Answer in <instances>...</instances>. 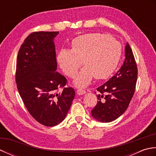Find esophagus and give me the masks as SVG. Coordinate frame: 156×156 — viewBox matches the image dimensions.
Masks as SVG:
<instances>
[{
	"instance_id": "1",
	"label": "esophagus",
	"mask_w": 156,
	"mask_h": 156,
	"mask_svg": "<svg viewBox=\"0 0 156 156\" xmlns=\"http://www.w3.org/2000/svg\"><path fill=\"white\" fill-rule=\"evenodd\" d=\"M86 93V91L83 89H81V88H78L77 90V94L78 95H82Z\"/></svg>"
}]
</instances>
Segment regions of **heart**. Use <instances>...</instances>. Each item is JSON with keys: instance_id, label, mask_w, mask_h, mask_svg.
<instances>
[{"instance_id": "1", "label": "heart", "mask_w": 156, "mask_h": 156, "mask_svg": "<svg viewBox=\"0 0 156 156\" xmlns=\"http://www.w3.org/2000/svg\"><path fill=\"white\" fill-rule=\"evenodd\" d=\"M121 57L120 43L110 35L91 33L74 38L72 49H62L57 55V62L65 74L73 78L83 60L84 67L76 75L74 83L86 87L94 77L105 80L113 74Z\"/></svg>"}]
</instances>
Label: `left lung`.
Listing matches in <instances>:
<instances>
[{"label":"left lung","instance_id":"8db88e82","mask_svg":"<svg viewBox=\"0 0 156 156\" xmlns=\"http://www.w3.org/2000/svg\"><path fill=\"white\" fill-rule=\"evenodd\" d=\"M125 54V61L119 71L97 88L98 101L91 115L100 122H111L120 117L127 110L134 94L137 68L133 51L128 44H126Z\"/></svg>","mask_w":156,"mask_h":156}]
</instances>
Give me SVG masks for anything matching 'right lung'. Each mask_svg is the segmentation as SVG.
I'll use <instances>...</instances> for the list:
<instances>
[{
	"label": "right lung",
	"instance_id": "1",
	"mask_svg": "<svg viewBox=\"0 0 156 156\" xmlns=\"http://www.w3.org/2000/svg\"><path fill=\"white\" fill-rule=\"evenodd\" d=\"M58 31L34 32L25 39L16 62V83L29 113L37 122L54 127L64 120L75 97L66 80L56 72L54 38Z\"/></svg>",
	"mask_w": 156,
	"mask_h": 156
}]
</instances>
